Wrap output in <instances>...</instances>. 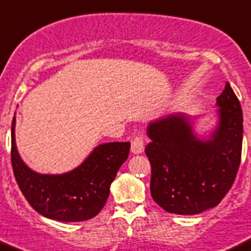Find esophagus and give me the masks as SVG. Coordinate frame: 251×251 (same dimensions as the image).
Returning a JSON list of instances; mask_svg holds the SVG:
<instances>
[{
	"label": "esophagus",
	"mask_w": 251,
	"mask_h": 251,
	"mask_svg": "<svg viewBox=\"0 0 251 251\" xmlns=\"http://www.w3.org/2000/svg\"><path fill=\"white\" fill-rule=\"evenodd\" d=\"M145 149V136L142 133H139L136 136L133 137L131 141V152L132 153H141L144 152Z\"/></svg>",
	"instance_id": "obj_1"
}]
</instances>
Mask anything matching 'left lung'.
<instances>
[{
  "label": "left lung",
  "instance_id": "left-lung-1",
  "mask_svg": "<svg viewBox=\"0 0 251 251\" xmlns=\"http://www.w3.org/2000/svg\"><path fill=\"white\" fill-rule=\"evenodd\" d=\"M217 104L221 125L209 141L197 140L188 120L177 115L154 121L147 128L150 189L166 212L200 214L219 204L235 181L242 160L243 112L228 81Z\"/></svg>",
  "mask_w": 251,
  "mask_h": 251
}]
</instances>
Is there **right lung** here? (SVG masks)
<instances>
[{"mask_svg":"<svg viewBox=\"0 0 251 251\" xmlns=\"http://www.w3.org/2000/svg\"><path fill=\"white\" fill-rule=\"evenodd\" d=\"M16 118L11 130V162L21 192L30 207L43 217L59 222H83L99 214L110 184L127 160L130 142L98 146L78 168L64 175H38L21 160L15 141Z\"/></svg>","mask_w":251,"mask_h":251,"instance_id":"add662e5","label":"right lung"}]
</instances>
